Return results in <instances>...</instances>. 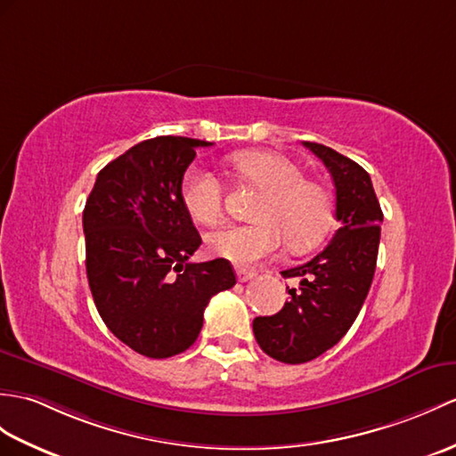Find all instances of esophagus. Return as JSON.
Segmentation results:
<instances>
[{
  "mask_svg": "<svg viewBox=\"0 0 456 456\" xmlns=\"http://www.w3.org/2000/svg\"><path fill=\"white\" fill-rule=\"evenodd\" d=\"M235 272H237V280L240 283H245V281H248V280H252L254 276H256V272H254V270H247V268H240V266H237Z\"/></svg>",
  "mask_w": 456,
  "mask_h": 456,
  "instance_id": "1",
  "label": "esophagus"
}]
</instances>
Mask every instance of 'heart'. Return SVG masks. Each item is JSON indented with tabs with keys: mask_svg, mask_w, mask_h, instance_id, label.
<instances>
[{
	"mask_svg": "<svg viewBox=\"0 0 456 456\" xmlns=\"http://www.w3.org/2000/svg\"><path fill=\"white\" fill-rule=\"evenodd\" d=\"M237 176L264 196L254 209L252 225H227L208 237L209 250L240 266L276 254L288 239L293 250L316 245L332 225L334 202L328 188L306 180L303 168L273 151L247 150L227 157ZM186 214L200 225H216L224 217L225 186L217 175L192 165L180 183Z\"/></svg>",
	"mask_w": 456,
	"mask_h": 456,
	"instance_id": "1",
	"label": "heart"
}]
</instances>
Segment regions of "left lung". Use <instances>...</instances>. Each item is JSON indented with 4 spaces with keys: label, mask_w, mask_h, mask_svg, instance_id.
<instances>
[{
    "label": "left lung",
    "mask_w": 456,
    "mask_h": 456,
    "mask_svg": "<svg viewBox=\"0 0 456 456\" xmlns=\"http://www.w3.org/2000/svg\"><path fill=\"white\" fill-rule=\"evenodd\" d=\"M332 176L340 229L322 252L303 266L283 270L299 278L289 301L272 316H256L254 338L264 354L297 365L322 355L342 340L371 288L380 240V211L371 176L352 159L314 142H303Z\"/></svg>",
    "instance_id": "left-lung-1"
}]
</instances>
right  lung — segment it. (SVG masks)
Wrapping results in <instances>:
<instances>
[{
	"instance_id": "obj_1",
	"label": "right lung",
	"mask_w": 456,
	"mask_h": 456,
	"mask_svg": "<svg viewBox=\"0 0 456 456\" xmlns=\"http://www.w3.org/2000/svg\"><path fill=\"white\" fill-rule=\"evenodd\" d=\"M159 135L130 147L97 175L83 209L85 266L109 330L134 352L183 354L202 330L216 293L237 283L231 262H190L202 245L180 200V183L198 147Z\"/></svg>"
}]
</instances>
